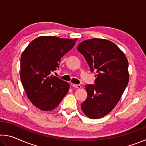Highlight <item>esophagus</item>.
<instances>
[{
  "label": "esophagus",
  "instance_id": "1",
  "mask_svg": "<svg viewBox=\"0 0 146 146\" xmlns=\"http://www.w3.org/2000/svg\"><path fill=\"white\" fill-rule=\"evenodd\" d=\"M71 86H72L73 88H78V89H80L81 88H82V87H81V86L79 85V84H71Z\"/></svg>",
  "mask_w": 146,
  "mask_h": 146
}]
</instances>
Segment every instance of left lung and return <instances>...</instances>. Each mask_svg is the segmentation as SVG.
Here are the masks:
<instances>
[{
	"label": "left lung",
	"instance_id": "obj_1",
	"mask_svg": "<svg viewBox=\"0 0 146 146\" xmlns=\"http://www.w3.org/2000/svg\"><path fill=\"white\" fill-rule=\"evenodd\" d=\"M77 50L85 57L91 72L97 73L95 85L85 86L88 97L81 108L90 118H102L115 107L127 86V59L116 44L106 39L84 40Z\"/></svg>",
	"mask_w": 146,
	"mask_h": 146
}]
</instances>
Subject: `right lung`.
<instances>
[{
  "label": "right lung",
  "mask_w": 146,
  "mask_h": 146,
  "mask_svg": "<svg viewBox=\"0 0 146 146\" xmlns=\"http://www.w3.org/2000/svg\"><path fill=\"white\" fill-rule=\"evenodd\" d=\"M76 40L38 36L22 53V84L29 100L40 110H53L68 93L70 84L51 74L57 70L60 58L73 48Z\"/></svg>",
  "instance_id": "add662e5"
}]
</instances>
